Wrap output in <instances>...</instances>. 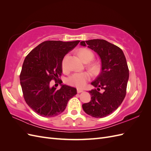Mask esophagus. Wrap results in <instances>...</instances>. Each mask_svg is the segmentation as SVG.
Masks as SVG:
<instances>
[{
  "mask_svg": "<svg viewBox=\"0 0 151 151\" xmlns=\"http://www.w3.org/2000/svg\"><path fill=\"white\" fill-rule=\"evenodd\" d=\"M83 91H83V89H79V88H77V92L78 93L83 92Z\"/></svg>",
  "mask_w": 151,
  "mask_h": 151,
  "instance_id": "34e87169",
  "label": "esophagus"
}]
</instances>
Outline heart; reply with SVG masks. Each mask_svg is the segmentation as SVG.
I'll return each mask as SVG.
<instances>
[{"label":"heart","mask_w":151,"mask_h":151,"mask_svg":"<svg viewBox=\"0 0 151 151\" xmlns=\"http://www.w3.org/2000/svg\"><path fill=\"white\" fill-rule=\"evenodd\" d=\"M77 55L81 60L85 63H89L92 61L94 58V54L93 53L87 48H81L77 52ZM66 58L67 56L63 59L62 65L63 68H65V63H66ZM90 70L92 71L94 74L99 71V67L98 64L93 63L89 66ZM91 76L88 72H81V73H76V74H72L70 77H68L67 82L68 84H69L71 86H76L77 88H82L86 85V83L90 79Z\"/></svg>","instance_id":"obj_1"}]
</instances>
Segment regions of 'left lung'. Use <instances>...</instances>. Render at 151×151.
Returning <instances> with one entry per match:
<instances>
[{"label":"left lung","mask_w":151,"mask_h":151,"mask_svg":"<svg viewBox=\"0 0 151 151\" xmlns=\"http://www.w3.org/2000/svg\"><path fill=\"white\" fill-rule=\"evenodd\" d=\"M83 47L93 50L101 59V72L92 83L91 101L83 104L84 111L95 118H103L120 106L126 95L129 70L122 49L104 40L83 41ZM103 89L102 92L99 91Z\"/></svg>","instance_id":"left-lung-1"}]
</instances>
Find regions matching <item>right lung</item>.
<instances>
[{
	"label": "right lung",
	"instance_id": "add662e5",
	"mask_svg": "<svg viewBox=\"0 0 151 151\" xmlns=\"http://www.w3.org/2000/svg\"><path fill=\"white\" fill-rule=\"evenodd\" d=\"M79 42L46 41L26 57L20 84L25 101L38 115L43 117L58 115L77 94L76 88L65 84H60V89L57 90L50 85V81H57L61 76L63 57Z\"/></svg>",
	"mask_w": 151,
	"mask_h": 151
}]
</instances>
